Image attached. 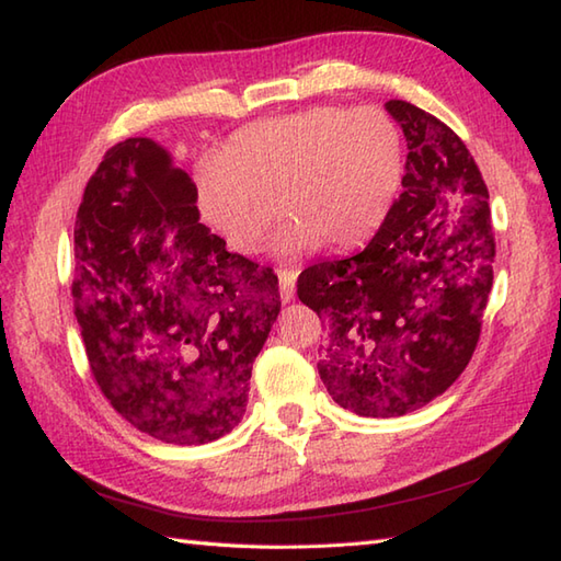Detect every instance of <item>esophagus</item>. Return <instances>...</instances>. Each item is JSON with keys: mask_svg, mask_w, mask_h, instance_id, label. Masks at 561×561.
Instances as JSON below:
<instances>
[{"mask_svg": "<svg viewBox=\"0 0 561 561\" xmlns=\"http://www.w3.org/2000/svg\"><path fill=\"white\" fill-rule=\"evenodd\" d=\"M296 274L294 270H279V294H282V301L289 304L294 299V291H296Z\"/></svg>", "mask_w": 561, "mask_h": 561, "instance_id": "34e87169", "label": "esophagus"}]
</instances>
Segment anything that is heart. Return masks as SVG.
Listing matches in <instances>:
<instances>
[{
  "label": "heart",
  "mask_w": 561,
  "mask_h": 561,
  "mask_svg": "<svg viewBox=\"0 0 561 561\" xmlns=\"http://www.w3.org/2000/svg\"><path fill=\"white\" fill-rule=\"evenodd\" d=\"M404 181L402 135L378 108L318 105L257 121L195 173L202 219L238 255H255L277 219L274 250L301 257L330 243L364 245L390 217Z\"/></svg>",
  "instance_id": "obj_1"
}]
</instances>
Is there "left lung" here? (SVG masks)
Masks as SVG:
<instances>
[{"instance_id": "obj_1", "label": "left lung", "mask_w": 561, "mask_h": 561, "mask_svg": "<svg viewBox=\"0 0 561 561\" xmlns=\"http://www.w3.org/2000/svg\"><path fill=\"white\" fill-rule=\"evenodd\" d=\"M408 141L402 195L362 253L299 277L328 328L318 374L340 408L402 416L448 390L478 347L496 255L490 193L462 139L388 101Z\"/></svg>"}]
</instances>
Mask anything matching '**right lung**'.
<instances>
[{
	"instance_id": "right-lung-1",
	"label": "right lung",
	"mask_w": 561,
	"mask_h": 561,
	"mask_svg": "<svg viewBox=\"0 0 561 561\" xmlns=\"http://www.w3.org/2000/svg\"><path fill=\"white\" fill-rule=\"evenodd\" d=\"M195 183L147 137L105 151L75 226V316L101 392L139 432L207 444L243 420L279 316L272 267L199 224Z\"/></svg>"
}]
</instances>
